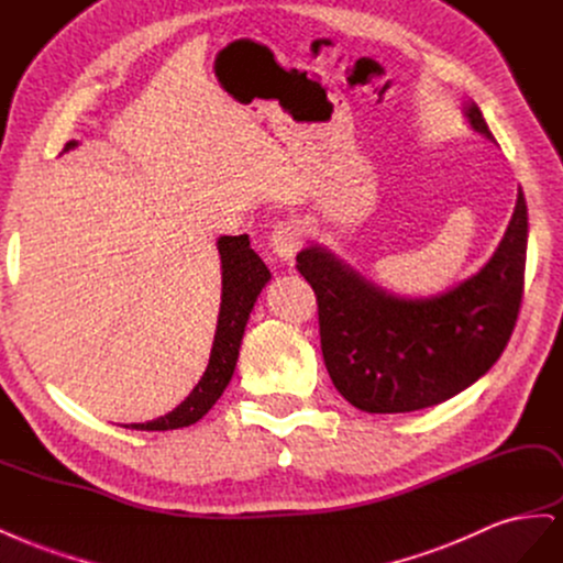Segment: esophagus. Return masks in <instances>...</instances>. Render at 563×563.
Masks as SVG:
<instances>
[{
	"label": "esophagus",
	"instance_id": "34e87169",
	"mask_svg": "<svg viewBox=\"0 0 563 563\" xmlns=\"http://www.w3.org/2000/svg\"><path fill=\"white\" fill-rule=\"evenodd\" d=\"M299 245H301V229L295 222L278 224L268 239L271 252H274V255L283 262L295 260Z\"/></svg>",
	"mask_w": 563,
	"mask_h": 563
}]
</instances>
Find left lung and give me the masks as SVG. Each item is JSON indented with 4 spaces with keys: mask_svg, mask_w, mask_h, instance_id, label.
<instances>
[{
    "mask_svg": "<svg viewBox=\"0 0 563 563\" xmlns=\"http://www.w3.org/2000/svg\"><path fill=\"white\" fill-rule=\"evenodd\" d=\"M463 117L496 142L473 100L463 102ZM526 241L529 214L519 187L492 260L430 297L388 292L330 247L308 243L297 255V271L318 299L320 346L334 388L367 413H405L473 386L494 367L515 330Z\"/></svg>",
    "mask_w": 563,
    "mask_h": 563,
    "instance_id": "8db88e82",
    "label": "left lung"
}]
</instances>
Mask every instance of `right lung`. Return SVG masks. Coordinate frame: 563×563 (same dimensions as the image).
Returning a JSON list of instances; mask_svg holds the SVG:
<instances>
[{
	"mask_svg": "<svg viewBox=\"0 0 563 563\" xmlns=\"http://www.w3.org/2000/svg\"><path fill=\"white\" fill-rule=\"evenodd\" d=\"M75 147H79V142L69 140L63 152H69ZM217 250H220L222 262V301L220 316H217L210 360L201 380H198L194 390L185 397V402H179L166 416H158V419L147 423H131L123 428L158 432L187 428L196 421H201L229 386L235 362H239L245 324L250 320L252 308H255L257 297L262 295V289L271 280V271L260 260L257 252L250 247L247 233L220 235V239H217Z\"/></svg>",
	"mask_w": 563,
	"mask_h": 563,
	"instance_id": "add662e5",
	"label": "right lung"
}]
</instances>
